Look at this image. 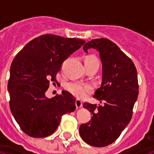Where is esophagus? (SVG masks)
Here are the masks:
<instances>
[{"label": "esophagus", "instance_id": "1", "mask_svg": "<svg viewBox=\"0 0 154 154\" xmlns=\"http://www.w3.org/2000/svg\"><path fill=\"white\" fill-rule=\"evenodd\" d=\"M75 106H76V108L77 109L81 108V107H82V101H80L79 99H76Z\"/></svg>", "mask_w": 154, "mask_h": 154}]
</instances>
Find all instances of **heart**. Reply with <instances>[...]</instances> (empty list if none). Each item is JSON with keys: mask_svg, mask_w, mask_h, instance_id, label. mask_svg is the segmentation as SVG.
Instances as JSON below:
<instances>
[{"mask_svg": "<svg viewBox=\"0 0 154 154\" xmlns=\"http://www.w3.org/2000/svg\"><path fill=\"white\" fill-rule=\"evenodd\" d=\"M88 58L97 60L95 57L90 56ZM65 89L72 96L78 99H83L88 94L92 92L94 89L93 85L89 83H82L79 82H69L65 85Z\"/></svg>", "mask_w": 154, "mask_h": 154, "instance_id": "1", "label": "heart"}]
</instances>
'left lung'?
<instances>
[{
    "instance_id": "1",
    "label": "left lung",
    "mask_w": 154,
    "mask_h": 154,
    "mask_svg": "<svg viewBox=\"0 0 154 154\" xmlns=\"http://www.w3.org/2000/svg\"><path fill=\"white\" fill-rule=\"evenodd\" d=\"M89 48L99 51L103 65L101 87L93 96L103 105L84 103L92 116L80 126L79 133L86 143L103 147L115 142L130 122L139 93L137 72L133 61L109 39L87 42L83 50Z\"/></svg>"
}]
</instances>
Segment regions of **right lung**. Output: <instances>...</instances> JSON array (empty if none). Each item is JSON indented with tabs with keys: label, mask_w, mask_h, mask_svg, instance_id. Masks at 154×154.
<instances>
[{
	"label": "right lung",
	"mask_w": 154,
	"mask_h": 154,
	"mask_svg": "<svg viewBox=\"0 0 154 154\" xmlns=\"http://www.w3.org/2000/svg\"><path fill=\"white\" fill-rule=\"evenodd\" d=\"M85 43L79 38L43 35L28 42L14 58L8 89L10 109L21 129L29 137L52 134L62 116L75 111V99L67 91L48 99L45 92L65 60Z\"/></svg>",
	"instance_id": "right-lung-1"
}]
</instances>
